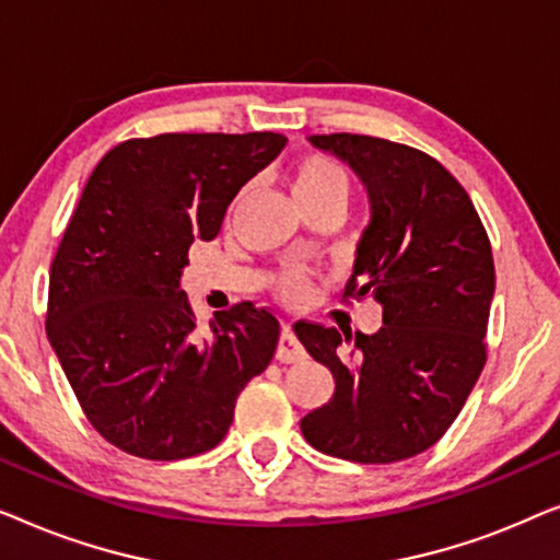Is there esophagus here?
Wrapping results in <instances>:
<instances>
[{"label": "esophagus", "mask_w": 560, "mask_h": 560, "mask_svg": "<svg viewBox=\"0 0 560 560\" xmlns=\"http://www.w3.org/2000/svg\"><path fill=\"white\" fill-rule=\"evenodd\" d=\"M275 357H278L282 364H293V362H301V359H305L303 343L298 341V336H295L293 326H290V324L282 326L280 343H278V354H275Z\"/></svg>", "instance_id": "esophagus-1"}]
</instances>
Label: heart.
Here are the masks:
<instances>
[{
  "label": "heart",
  "instance_id": "1",
  "mask_svg": "<svg viewBox=\"0 0 560 560\" xmlns=\"http://www.w3.org/2000/svg\"><path fill=\"white\" fill-rule=\"evenodd\" d=\"M293 194L298 203L324 201V198H343L349 196V178L343 167L324 155H305L293 171ZM278 290L285 298H303L308 293V282L301 272L280 275Z\"/></svg>",
  "mask_w": 560,
  "mask_h": 560
}]
</instances>
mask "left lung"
<instances>
[{
    "label": "left lung",
    "mask_w": 560,
    "mask_h": 560,
    "mask_svg": "<svg viewBox=\"0 0 560 560\" xmlns=\"http://www.w3.org/2000/svg\"><path fill=\"white\" fill-rule=\"evenodd\" d=\"M370 190L372 221L343 298L382 303L377 334L295 324L336 380L334 397L301 420L320 454L393 464L448 431L487 364L494 259L462 183L410 144L370 135H313Z\"/></svg>",
    "instance_id": "obj_1"
}]
</instances>
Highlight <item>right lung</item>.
Returning a JSON list of instances; mask_svg holds the SVG:
<instances>
[{"instance_id": "right-lung-1", "label": "right lung", "mask_w": 560, "mask_h": 560, "mask_svg": "<svg viewBox=\"0 0 560 560\" xmlns=\"http://www.w3.org/2000/svg\"><path fill=\"white\" fill-rule=\"evenodd\" d=\"M282 144L275 132L135 137L91 173L52 257L45 328L83 416L125 454L178 462L219 446L236 397L272 362L270 308L236 303L203 339L180 272Z\"/></svg>"}]
</instances>
